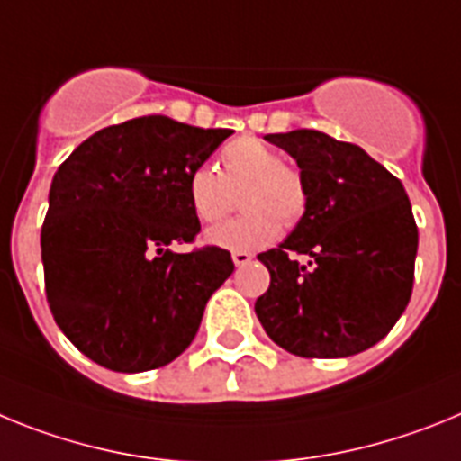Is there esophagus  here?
Listing matches in <instances>:
<instances>
[{
    "label": "esophagus",
    "instance_id": "34e87169",
    "mask_svg": "<svg viewBox=\"0 0 461 461\" xmlns=\"http://www.w3.org/2000/svg\"><path fill=\"white\" fill-rule=\"evenodd\" d=\"M231 259H234L236 267H246V264H250L253 255L246 253V250H234V253H231Z\"/></svg>",
    "mask_w": 461,
    "mask_h": 461
}]
</instances>
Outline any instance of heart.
I'll use <instances>...</instances> for the list:
<instances>
[{
    "label": "heart",
    "mask_w": 461,
    "mask_h": 461,
    "mask_svg": "<svg viewBox=\"0 0 461 461\" xmlns=\"http://www.w3.org/2000/svg\"><path fill=\"white\" fill-rule=\"evenodd\" d=\"M241 192L246 211L225 225L206 231L211 246L227 250H258L280 234V219L294 225L308 206L306 178L297 167L283 162L278 150L255 136H241L220 150V171L202 164L187 176V202L203 225L220 222L230 213L234 197Z\"/></svg>",
    "instance_id": "b5f03b06"
}]
</instances>
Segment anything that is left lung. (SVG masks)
<instances>
[{"label": "left lung", "mask_w": 461, "mask_h": 461, "mask_svg": "<svg viewBox=\"0 0 461 461\" xmlns=\"http://www.w3.org/2000/svg\"><path fill=\"white\" fill-rule=\"evenodd\" d=\"M264 139L297 159L308 206L285 241L258 255L271 283L255 313L292 355H357L385 339L413 292L418 227L406 190L362 148L322 131Z\"/></svg>", "instance_id": "8db88e82"}]
</instances>
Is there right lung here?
Wrapping results in <instances>:
<instances>
[{
  "mask_svg": "<svg viewBox=\"0 0 461 461\" xmlns=\"http://www.w3.org/2000/svg\"><path fill=\"white\" fill-rule=\"evenodd\" d=\"M230 134L143 115L104 127L59 164L41 227L46 297L92 362L139 374L192 343L234 262L218 246H174L202 230L187 176Z\"/></svg>",
  "mask_w": 461,
  "mask_h": 461,
  "instance_id": "add662e5",
  "label": "right lung"
}]
</instances>
